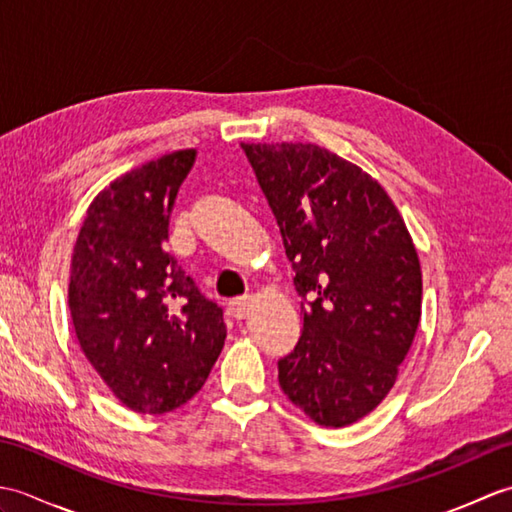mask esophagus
<instances>
[{
	"instance_id": "1",
	"label": "esophagus",
	"mask_w": 512,
	"mask_h": 512,
	"mask_svg": "<svg viewBox=\"0 0 512 512\" xmlns=\"http://www.w3.org/2000/svg\"><path fill=\"white\" fill-rule=\"evenodd\" d=\"M250 303H253L250 301V297H235L228 301V310L233 312L235 319H246L250 312Z\"/></svg>"
}]
</instances>
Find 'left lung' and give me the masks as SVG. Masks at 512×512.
<instances>
[{"label":"left lung","mask_w":512,"mask_h":512,"mask_svg":"<svg viewBox=\"0 0 512 512\" xmlns=\"http://www.w3.org/2000/svg\"><path fill=\"white\" fill-rule=\"evenodd\" d=\"M308 297L279 385L310 420L341 429L394 387L422 312L407 224L378 180L312 143H242Z\"/></svg>","instance_id":"obj_1"}]
</instances>
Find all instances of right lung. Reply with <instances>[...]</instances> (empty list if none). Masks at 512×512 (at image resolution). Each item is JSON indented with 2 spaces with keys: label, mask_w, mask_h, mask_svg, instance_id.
<instances>
[{
  "label": "right lung",
  "mask_w": 512,
  "mask_h": 512,
  "mask_svg": "<svg viewBox=\"0 0 512 512\" xmlns=\"http://www.w3.org/2000/svg\"><path fill=\"white\" fill-rule=\"evenodd\" d=\"M198 151L178 149L112 180L76 237L68 308L81 350L125 407L167 413L202 389L220 356L222 308L165 244Z\"/></svg>",
  "instance_id": "obj_1"
}]
</instances>
